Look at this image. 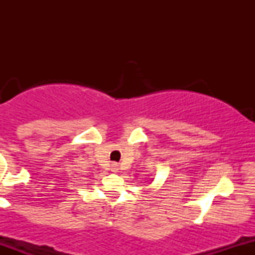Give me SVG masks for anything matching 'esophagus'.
Returning a JSON list of instances; mask_svg holds the SVG:
<instances>
[{"mask_svg":"<svg viewBox=\"0 0 255 255\" xmlns=\"http://www.w3.org/2000/svg\"><path fill=\"white\" fill-rule=\"evenodd\" d=\"M111 170L113 171V173H117V171H118V164H112Z\"/></svg>","mask_w":255,"mask_h":255,"instance_id":"1","label":"esophagus"}]
</instances>
